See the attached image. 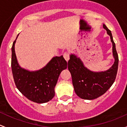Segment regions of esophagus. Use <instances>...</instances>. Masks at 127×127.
Returning a JSON list of instances; mask_svg holds the SVG:
<instances>
[{"mask_svg": "<svg viewBox=\"0 0 127 127\" xmlns=\"http://www.w3.org/2000/svg\"><path fill=\"white\" fill-rule=\"evenodd\" d=\"M64 57L65 58V59L66 60V62L68 61V60L70 59V54H69L68 53H65L64 54Z\"/></svg>", "mask_w": 127, "mask_h": 127, "instance_id": "34e87169", "label": "esophagus"}]
</instances>
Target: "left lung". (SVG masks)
I'll return each instance as SVG.
<instances>
[{"label": "left lung", "mask_w": 127, "mask_h": 127, "mask_svg": "<svg viewBox=\"0 0 127 127\" xmlns=\"http://www.w3.org/2000/svg\"><path fill=\"white\" fill-rule=\"evenodd\" d=\"M103 27L110 36L112 44L114 64L108 70L93 71L84 66L83 61L74 54L70 55L68 68L71 73L74 92L81 98L94 100L103 95L112 86L116 79L118 69L119 57L111 32L105 24Z\"/></svg>", "instance_id": "left-lung-1"}]
</instances>
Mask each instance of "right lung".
<instances>
[{
  "instance_id": "add662e5",
  "label": "right lung",
  "mask_w": 127,
  "mask_h": 127,
  "mask_svg": "<svg viewBox=\"0 0 127 127\" xmlns=\"http://www.w3.org/2000/svg\"><path fill=\"white\" fill-rule=\"evenodd\" d=\"M11 48V70L16 86L23 95L33 102L44 103L55 95L54 88L59 76L67 68V62L63 56H55L44 67L36 71H29L18 64L15 45Z\"/></svg>"
}]
</instances>
